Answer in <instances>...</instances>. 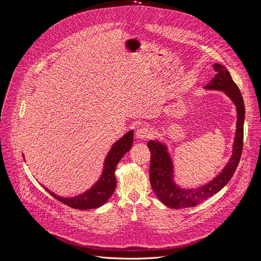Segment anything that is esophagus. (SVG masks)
Here are the masks:
<instances>
[{
	"mask_svg": "<svg viewBox=\"0 0 261 261\" xmlns=\"http://www.w3.org/2000/svg\"><path fill=\"white\" fill-rule=\"evenodd\" d=\"M150 135H151L150 130L147 127H144V126L137 128V130L135 132V136L138 139H145V138H148Z\"/></svg>",
	"mask_w": 261,
	"mask_h": 261,
	"instance_id": "34e87169",
	"label": "esophagus"
}]
</instances>
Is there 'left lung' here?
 Listing matches in <instances>:
<instances>
[{
    "label": "left lung",
    "instance_id": "obj_1",
    "mask_svg": "<svg viewBox=\"0 0 261 261\" xmlns=\"http://www.w3.org/2000/svg\"><path fill=\"white\" fill-rule=\"evenodd\" d=\"M216 71L212 81L205 86L207 90L223 91L237 108V130L232 146V154L219 174L209 184L197 189H181L173 180V164L167 146L156 140H150L147 146L150 150L149 180L150 186L166 206L173 209L194 207L218 193L232 177L239 165L244 138L245 106L243 96L237 84L232 81L228 70L219 63L213 64Z\"/></svg>",
    "mask_w": 261,
    "mask_h": 261
}]
</instances>
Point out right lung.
<instances>
[{"mask_svg": "<svg viewBox=\"0 0 261 261\" xmlns=\"http://www.w3.org/2000/svg\"><path fill=\"white\" fill-rule=\"evenodd\" d=\"M133 133L134 132L132 130L129 131L121 139L114 143L106 158L105 168L99 180L90 190L72 198H62L53 194L47 188L44 187V189L56 200L74 209L88 210L102 206L108 202L115 192L117 186L115 171L120 160L126 152L130 150L132 146Z\"/></svg>", "mask_w": 261, "mask_h": 261, "instance_id": "right-lung-1", "label": "right lung"}]
</instances>
